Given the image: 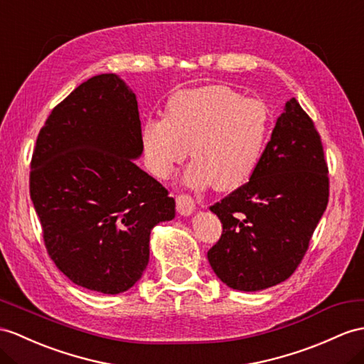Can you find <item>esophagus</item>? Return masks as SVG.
<instances>
[{
	"instance_id": "esophagus-1",
	"label": "esophagus",
	"mask_w": 364,
	"mask_h": 364,
	"mask_svg": "<svg viewBox=\"0 0 364 364\" xmlns=\"http://www.w3.org/2000/svg\"><path fill=\"white\" fill-rule=\"evenodd\" d=\"M176 208L182 216H190L191 213L196 210V203H194L193 198L188 196V194H179V196L176 198Z\"/></svg>"
}]
</instances>
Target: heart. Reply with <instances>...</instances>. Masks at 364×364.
Returning <instances> with one entry per match:
<instances>
[{
  "label": "heart",
  "mask_w": 364,
  "mask_h": 364,
  "mask_svg": "<svg viewBox=\"0 0 364 364\" xmlns=\"http://www.w3.org/2000/svg\"><path fill=\"white\" fill-rule=\"evenodd\" d=\"M272 119L261 100L244 99L225 85L183 90L168 100L164 119H148L140 140L148 170L168 179L190 154L185 182L233 191L258 170Z\"/></svg>",
  "instance_id": "obj_1"
}]
</instances>
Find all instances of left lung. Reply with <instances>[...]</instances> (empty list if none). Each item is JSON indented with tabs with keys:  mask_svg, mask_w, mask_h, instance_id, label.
Segmentation results:
<instances>
[{
	"mask_svg": "<svg viewBox=\"0 0 364 364\" xmlns=\"http://www.w3.org/2000/svg\"><path fill=\"white\" fill-rule=\"evenodd\" d=\"M327 173L321 137L290 99L252 179L210 207L223 235L207 256L224 284L256 291L291 277L329 202Z\"/></svg>",
	"mask_w": 364,
	"mask_h": 364,
	"instance_id": "obj_1",
	"label": "left lung"
}]
</instances>
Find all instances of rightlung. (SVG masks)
<instances>
[{
  "mask_svg": "<svg viewBox=\"0 0 364 364\" xmlns=\"http://www.w3.org/2000/svg\"><path fill=\"white\" fill-rule=\"evenodd\" d=\"M136 95L115 74L95 75L58 103L40 129L29 190L50 259L74 284L106 295L140 279L149 233L174 218L168 190L140 157Z\"/></svg>",
  "mask_w": 364,
  "mask_h": 364,
  "instance_id": "obj_1",
  "label": "right lung"
}]
</instances>
